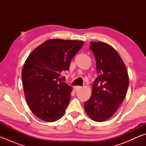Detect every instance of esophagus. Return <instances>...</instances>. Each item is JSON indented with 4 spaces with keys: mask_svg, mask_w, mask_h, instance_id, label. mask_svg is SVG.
<instances>
[{
    "mask_svg": "<svg viewBox=\"0 0 146 146\" xmlns=\"http://www.w3.org/2000/svg\"><path fill=\"white\" fill-rule=\"evenodd\" d=\"M81 89H82V87H81V86H75V91H78L79 90H80Z\"/></svg>",
    "mask_w": 146,
    "mask_h": 146,
    "instance_id": "34e87169",
    "label": "esophagus"
}]
</instances>
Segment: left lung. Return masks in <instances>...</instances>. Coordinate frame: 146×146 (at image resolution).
Returning a JSON list of instances; mask_svg holds the SVG:
<instances>
[{
    "mask_svg": "<svg viewBox=\"0 0 146 146\" xmlns=\"http://www.w3.org/2000/svg\"><path fill=\"white\" fill-rule=\"evenodd\" d=\"M97 64L98 77L94 81L90 99L84 110L91 119L104 122L115 114L125 97L129 76L124 62L111 46L91 42Z\"/></svg>",
    "mask_w": 146,
    "mask_h": 146,
    "instance_id": "1",
    "label": "left lung"
}]
</instances>
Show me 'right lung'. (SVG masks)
<instances>
[{
  "mask_svg": "<svg viewBox=\"0 0 146 146\" xmlns=\"http://www.w3.org/2000/svg\"><path fill=\"white\" fill-rule=\"evenodd\" d=\"M84 42L49 39L34 49L24 63L22 80L26 100L40 120L53 122L62 117L71 100L72 88L60 82L71 60Z\"/></svg>",
  "mask_w": 146,
  "mask_h": 146,
  "instance_id": "add662e5",
  "label": "right lung"
}]
</instances>
